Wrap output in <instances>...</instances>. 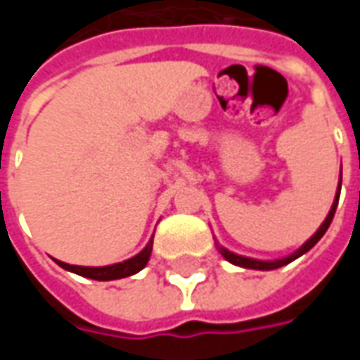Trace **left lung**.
<instances>
[{"instance_id": "left-lung-1", "label": "left lung", "mask_w": 360, "mask_h": 360, "mask_svg": "<svg viewBox=\"0 0 360 360\" xmlns=\"http://www.w3.org/2000/svg\"><path fill=\"white\" fill-rule=\"evenodd\" d=\"M340 191H341V183H340V188H338V196H335V200H333L332 210H330V214H328V218H326L324 224H322L316 233L312 235L309 241L304 243L301 249L297 250L295 255H291V257L283 258V260H276V262H262V260H252V258L239 257V255H233V252H229V250H226V249H219V250H221V255H224V258H226V260H229L231 264L243 266V268H255V270H276V268H281V266H285V264H289V262H293L295 258H299L301 255H304L307 250L312 249V247H314V245H316V243L322 239V235L328 231V227H330V224H332V219H333V214H335V208H338V200H340Z\"/></svg>"}]
</instances>
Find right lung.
I'll return each mask as SVG.
<instances>
[{"instance_id":"obj_1","label":"right lung","mask_w":360,"mask_h":360,"mask_svg":"<svg viewBox=\"0 0 360 360\" xmlns=\"http://www.w3.org/2000/svg\"><path fill=\"white\" fill-rule=\"evenodd\" d=\"M150 252H152V241L146 245V249L139 252L136 257L131 258V260H125V262H119V264L113 266H102V268H89V266H73L65 264V262H59L56 260L61 268H65L69 271H75L79 276H84V278L98 279V281H110V279H121L127 278V276H133L136 271H141L146 262H148Z\"/></svg>"}]
</instances>
